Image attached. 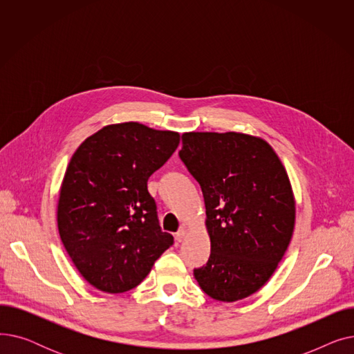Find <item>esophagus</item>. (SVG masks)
Segmentation results:
<instances>
[{
	"label": "esophagus",
	"instance_id": "esophagus-1",
	"mask_svg": "<svg viewBox=\"0 0 354 354\" xmlns=\"http://www.w3.org/2000/svg\"><path fill=\"white\" fill-rule=\"evenodd\" d=\"M185 236H187V230H185V228H180V230L175 234V239L178 241V243H182V241L185 239Z\"/></svg>",
	"mask_w": 354,
	"mask_h": 354
}]
</instances>
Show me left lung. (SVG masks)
I'll list each match as a JSON object with an SVG mask.
<instances>
[{
    "label": "left lung",
    "mask_w": 354,
    "mask_h": 354,
    "mask_svg": "<svg viewBox=\"0 0 354 354\" xmlns=\"http://www.w3.org/2000/svg\"><path fill=\"white\" fill-rule=\"evenodd\" d=\"M179 158L201 185L211 238L196 281L214 300H243L270 280L291 241L288 175L264 139L245 133H183Z\"/></svg>",
    "instance_id": "8db88e82"
}]
</instances>
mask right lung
I'll return each instance as SVG.
<instances>
[{"label": "right lung", "instance_id": "add662e5", "mask_svg": "<svg viewBox=\"0 0 354 354\" xmlns=\"http://www.w3.org/2000/svg\"><path fill=\"white\" fill-rule=\"evenodd\" d=\"M178 145L176 132L127 122L104 126L71 156L57 225L73 264L93 287L110 294L135 288L174 244L160 230L147 179Z\"/></svg>", "mask_w": 354, "mask_h": 354}]
</instances>
